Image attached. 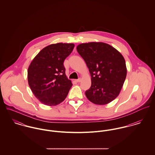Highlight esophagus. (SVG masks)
<instances>
[{"label": "esophagus", "mask_w": 155, "mask_h": 155, "mask_svg": "<svg viewBox=\"0 0 155 155\" xmlns=\"http://www.w3.org/2000/svg\"><path fill=\"white\" fill-rule=\"evenodd\" d=\"M75 81H76V82H80L81 81V78H79V79H76Z\"/></svg>", "instance_id": "1"}]
</instances>
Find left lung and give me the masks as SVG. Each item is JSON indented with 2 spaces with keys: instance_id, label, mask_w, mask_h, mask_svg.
I'll use <instances>...</instances> for the list:
<instances>
[{
  "instance_id": "1",
  "label": "left lung",
  "mask_w": 155,
  "mask_h": 155,
  "mask_svg": "<svg viewBox=\"0 0 155 155\" xmlns=\"http://www.w3.org/2000/svg\"><path fill=\"white\" fill-rule=\"evenodd\" d=\"M76 49L91 76V86L85 92L86 97L95 104L110 103L119 94L126 79L124 57L113 46L103 42L82 44Z\"/></svg>"
}]
</instances>
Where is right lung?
Instances as JSON below:
<instances>
[{"mask_svg": "<svg viewBox=\"0 0 155 155\" xmlns=\"http://www.w3.org/2000/svg\"><path fill=\"white\" fill-rule=\"evenodd\" d=\"M73 44L58 43L42 49L28 68V82L35 97L46 106L63 102L72 86L66 76L64 61L71 53Z\"/></svg>", "mask_w": 155, "mask_h": 155, "instance_id": "add662e5", "label": "right lung"}]
</instances>
